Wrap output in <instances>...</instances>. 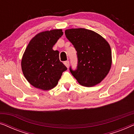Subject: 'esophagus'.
I'll list each match as a JSON object with an SVG mask.
<instances>
[{
	"instance_id": "34e87169",
	"label": "esophagus",
	"mask_w": 134,
	"mask_h": 134,
	"mask_svg": "<svg viewBox=\"0 0 134 134\" xmlns=\"http://www.w3.org/2000/svg\"><path fill=\"white\" fill-rule=\"evenodd\" d=\"M64 64H65V65L68 68H69V61H66L64 62Z\"/></svg>"
}]
</instances>
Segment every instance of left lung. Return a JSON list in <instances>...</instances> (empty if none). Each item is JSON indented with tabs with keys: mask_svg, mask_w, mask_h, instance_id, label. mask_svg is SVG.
<instances>
[{
	"mask_svg": "<svg viewBox=\"0 0 134 134\" xmlns=\"http://www.w3.org/2000/svg\"><path fill=\"white\" fill-rule=\"evenodd\" d=\"M67 39L77 51V66L70 72L80 85L90 87L99 83L111 66V52L108 42L94 31L86 29L65 30Z\"/></svg>",
	"mask_w": 134,
	"mask_h": 134,
	"instance_id": "left-lung-1",
	"label": "left lung"
}]
</instances>
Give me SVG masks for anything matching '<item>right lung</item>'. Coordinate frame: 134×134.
<instances>
[{
    "label": "right lung",
    "mask_w": 134,
    "mask_h": 134,
    "mask_svg": "<svg viewBox=\"0 0 134 134\" xmlns=\"http://www.w3.org/2000/svg\"><path fill=\"white\" fill-rule=\"evenodd\" d=\"M62 29L45 31L35 36L26 47L21 61L24 76L34 87L49 90L57 85L67 68L52 47L63 35Z\"/></svg>",
    "instance_id": "right-lung-1"
}]
</instances>
